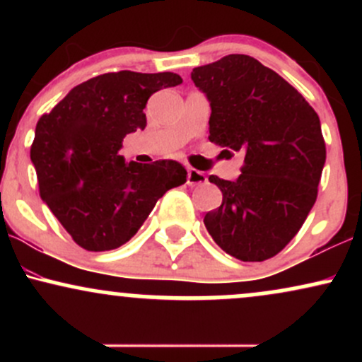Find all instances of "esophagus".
Here are the masks:
<instances>
[{
  "mask_svg": "<svg viewBox=\"0 0 362 362\" xmlns=\"http://www.w3.org/2000/svg\"><path fill=\"white\" fill-rule=\"evenodd\" d=\"M206 182H207V177L202 172H199V170L195 168L187 170V184L189 185H201V184H206Z\"/></svg>",
  "mask_w": 362,
  "mask_h": 362,
  "instance_id": "34e87169",
  "label": "esophagus"
}]
</instances>
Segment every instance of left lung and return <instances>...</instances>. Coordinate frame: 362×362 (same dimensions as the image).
<instances>
[{
  "mask_svg": "<svg viewBox=\"0 0 362 362\" xmlns=\"http://www.w3.org/2000/svg\"><path fill=\"white\" fill-rule=\"evenodd\" d=\"M190 78L209 100L211 143L245 155L235 182L209 177L223 202L204 216L207 231L235 259H271L317 201L327 156L317 112L284 78L245 54L194 68Z\"/></svg>",
  "mask_w": 362,
  "mask_h": 362,
  "instance_id": "obj_1",
  "label": "left lung"
}]
</instances>
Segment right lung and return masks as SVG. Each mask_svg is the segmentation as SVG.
I'll return each instance as SVG.
<instances>
[{
	"label": "right lung",
	"mask_w": 362,
	"mask_h": 362,
	"mask_svg": "<svg viewBox=\"0 0 362 362\" xmlns=\"http://www.w3.org/2000/svg\"><path fill=\"white\" fill-rule=\"evenodd\" d=\"M175 73H105L74 86L39 119L30 148L40 197L81 248L105 252L132 238L156 201L187 182L178 161L126 163V134L146 127L148 98Z\"/></svg>",
	"instance_id": "1"
}]
</instances>
